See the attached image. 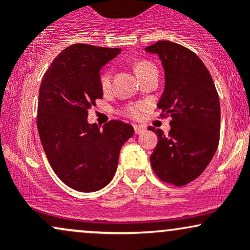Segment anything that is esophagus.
<instances>
[{"label": "esophagus", "instance_id": "34e87169", "mask_svg": "<svg viewBox=\"0 0 250 250\" xmlns=\"http://www.w3.org/2000/svg\"><path fill=\"white\" fill-rule=\"evenodd\" d=\"M134 129H135V134H142L143 131L146 130L145 127H142V125H134Z\"/></svg>", "mask_w": 250, "mask_h": 250}]
</instances>
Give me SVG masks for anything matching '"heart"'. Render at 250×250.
<instances>
[{
  "mask_svg": "<svg viewBox=\"0 0 250 250\" xmlns=\"http://www.w3.org/2000/svg\"><path fill=\"white\" fill-rule=\"evenodd\" d=\"M154 68V65L149 62H139L136 65H135V73H136L137 77L142 75L143 73ZM100 85H101L103 91H107L110 89L111 85V74L109 70L102 71L101 75H100ZM143 110L142 104H133L128 105V107L125 108V111L123 113L129 117H133V119H137L140 115H141V111Z\"/></svg>",
  "mask_w": 250,
  "mask_h": 250,
  "instance_id": "heart-1",
  "label": "heart"
}]
</instances>
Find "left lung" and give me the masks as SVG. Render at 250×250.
Returning <instances> with one entry per match:
<instances>
[{
    "label": "left lung",
    "instance_id": "left-lung-1",
    "mask_svg": "<svg viewBox=\"0 0 250 250\" xmlns=\"http://www.w3.org/2000/svg\"><path fill=\"white\" fill-rule=\"evenodd\" d=\"M145 50L161 60L166 82L157 108L171 117L169 135L148 128L159 139L151 167L162 181L185 186L203 173L219 146V95L205 63L191 50L170 41Z\"/></svg>",
    "mask_w": 250,
    "mask_h": 250
}]
</instances>
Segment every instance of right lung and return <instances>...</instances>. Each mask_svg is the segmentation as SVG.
<instances>
[{"label":"right lung","instance_id":"right-lung-1","mask_svg":"<svg viewBox=\"0 0 250 250\" xmlns=\"http://www.w3.org/2000/svg\"><path fill=\"white\" fill-rule=\"evenodd\" d=\"M120 48L73 44L55 57L40 85L37 129L51 168L68 187L90 193L108 185L120 150L134 134L128 123H89L88 110L102 99L100 70Z\"/></svg>","mask_w":250,"mask_h":250}]
</instances>
